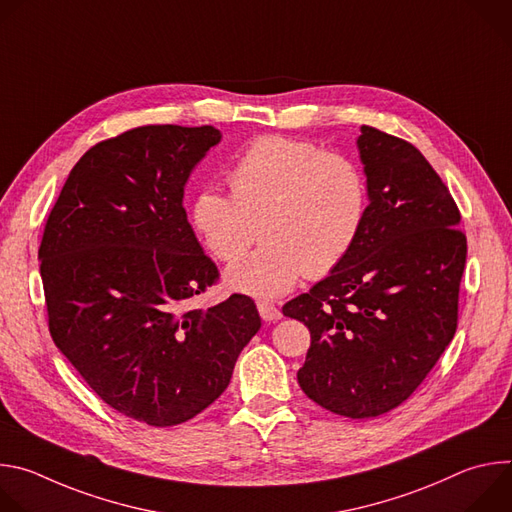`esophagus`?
<instances>
[{
    "label": "esophagus",
    "mask_w": 512,
    "mask_h": 512,
    "mask_svg": "<svg viewBox=\"0 0 512 512\" xmlns=\"http://www.w3.org/2000/svg\"><path fill=\"white\" fill-rule=\"evenodd\" d=\"M257 310H259V314H261V318L265 320V322H277V320H281V310L275 306V304H271V302H257Z\"/></svg>",
    "instance_id": "obj_1"
}]
</instances>
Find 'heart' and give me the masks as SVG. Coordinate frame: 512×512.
I'll use <instances>...</instances> for the list:
<instances>
[{"label":"heart","instance_id":"1","mask_svg":"<svg viewBox=\"0 0 512 512\" xmlns=\"http://www.w3.org/2000/svg\"><path fill=\"white\" fill-rule=\"evenodd\" d=\"M231 194L204 186L190 204V223L218 261H236L258 238L266 245L235 263L231 287L277 298L304 275L322 277L354 249L369 212L362 168L308 139L261 135L229 170Z\"/></svg>","mask_w":512,"mask_h":512}]
</instances>
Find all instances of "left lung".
Returning <instances> with one entry per match:
<instances>
[{
  "instance_id": "1",
  "label": "left lung",
  "mask_w": 512,
  "mask_h": 512,
  "mask_svg": "<svg viewBox=\"0 0 512 512\" xmlns=\"http://www.w3.org/2000/svg\"><path fill=\"white\" fill-rule=\"evenodd\" d=\"M358 150L371 198L362 233L283 316L312 336L302 391L367 419L409 399L452 342L468 245L456 200L415 145L362 125Z\"/></svg>"
}]
</instances>
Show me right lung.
<instances>
[{
    "label": "right lung",
    "mask_w": 512,
    "mask_h": 512,
    "mask_svg": "<svg viewBox=\"0 0 512 512\" xmlns=\"http://www.w3.org/2000/svg\"><path fill=\"white\" fill-rule=\"evenodd\" d=\"M218 141L212 125H141L99 141L70 170L38 249L54 344L111 409L154 427L221 397L261 328L249 296L186 306L221 277L182 206Z\"/></svg>",
    "instance_id": "1"
}]
</instances>
